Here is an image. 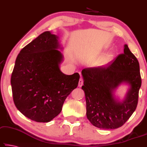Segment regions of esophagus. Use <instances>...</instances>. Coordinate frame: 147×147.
I'll list each match as a JSON object with an SVG mask.
<instances>
[{"label": "esophagus", "mask_w": 147, "mask_h": 147, "mask_svg": "<svg viewBox=\"0 0 147 147\" xmlns=\"http://www.w3.org/2000/svg\"><path fill=\"white\" fill-rule=\"evenodd\" d=\"M83 84H84V80H83L82 78H80V81H79V86L82 87L83 86Z\"/></svg>", "instance_id": "34e87169"}]
</instances>
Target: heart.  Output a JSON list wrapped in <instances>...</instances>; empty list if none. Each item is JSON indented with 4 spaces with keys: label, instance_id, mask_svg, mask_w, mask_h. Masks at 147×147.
Here are the masks:
<instances>
[{
    "label": "heart",
    "instance_id": "1",
    "mask_svg": "<svg viewBox=\"0 0 147 147\" xmlns=\"http://www.w3.org/2000/svg\"><path fill=\"white\" fill-rule=\"evenodd\" d=\"M109 57H110V56H109ZM109 57H108V58H107V59H109Z\"/></svg>",
    "mask_w": 147,
    "mask_h": 147
}]
</instances>
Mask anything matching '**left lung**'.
<instances>
[{"label": "left lung", "mask_w": 147, "mask_h": 147, "mask_svg": "<svg viewBox=\"0 0 147 147\" xmlns=\"http://www.w3.org/2000/svg\"><path fill=\"white\" fill-rule=\"evenodd\" d=\"M86 100V115L91 124L99 129H115L126 123L137 108L141 86L139 63L127 45L124 53L106 66L87 67L82 71ZM127 82L130 89L125 100L114 98L113 91Z\"/></svg>", "instance_id": "8db88e82"}]
</instances>
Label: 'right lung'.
I'll return each mask as SVG.
<instances>
[{
    "mask_svg": "<svg viewBox=\"0 0 147 147\" xmlns=\"http://www.w3.org/2000/svg\"><path fill=\"white\" fill-rule=\"evenodd\" d=\"M58 37L44 32L23 48L11 76L13 101L30 119L52 121L61 112L65 99L78 86L80 74L65 75L59 69L62 54Z\"/></svg>",
    "mask_w": 147,
    "mask_h": 147,
    "instance_id": "obj_1",
    "label": "right lung"
}]
</instances>
